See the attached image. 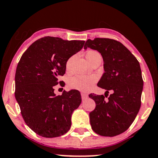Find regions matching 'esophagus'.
<instances>
[{"label": "esophagus", "instance_id": "34e87169", "mask_svg": "<svg viewBox=\"0 0 158 158\" xmlns=\"http://www.w3.org/2000/svg\"><path fill=\"white\" fill-rule=\"evenodd\" d=\"M81 99H82V100H85V99H87V98H88V95H87V94H86V93H81Z\"/></svg>", "mask_w": 158, "mask_h": 158}]
</instances>
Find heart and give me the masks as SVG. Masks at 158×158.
<instances>
[{"label": "heart", "mask_w": 158, "mask_h": 158, "mask_svg": "<svg viewBox=\"0 0 158 158\" xmlns=\"http://www.w3.org/2000/svg\"><path fill=\"white\" fill-rule=\"evenodd\" d=\"M86 58L89 63H92L94 60L97 57H101V55L98 52L95 50H89L86 52ZM72 60V57L68 60L66 63V69L70 70L71 63ZM98 78L95 75H87L81 76L77 75L75 77H71L69 80V87L71 89H78L81 91H87L93 87L95 81H97Z\"/></svg>", "instance_id": "obj_1"}]
</instances>
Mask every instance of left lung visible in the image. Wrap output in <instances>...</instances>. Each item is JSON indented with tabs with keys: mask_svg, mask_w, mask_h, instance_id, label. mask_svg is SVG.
<instances>
[{
	"mask_svg": "<svg viewBox=\"0 0 158 158\" xmlns=\"http://www.w3.org/2000/svg\"><path fill=\"white\" fill-rule=\"evenodd\" d=\"M98 51L105 72L98 86L113 92L107 101L103 95L90 94L95 108L89 113L92 129L102 136L112 137L127 131L141 107L143 81L140 64L123 44L114 39L96 38L85 44Z\"/></svg>",
	"mask_w": 158,
	"mask_h": 158,
	"instance_id": "1",
	"label": "left lung"
}]
</instances>
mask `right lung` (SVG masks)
<instances>
[{
	"mask_svg": "<svg viewBox=\"0 0 158 158\" xmlns=\"http://www.w3.org/2000/svg\"><path fill=\"white\" fill-rule=\"evenodd\" d=\"M85 41H67L47 36L33 42L18 63L15 73V98L27 125L38 135L58 137L71 125V114L81 102L77 89L56 96L54 86L63 85L60 76L66 63L82 49Z\"/></svg>",
	"mask_w": 158,
	"mask_h": 158,
	"instance_id": "obj_1",
	"label": "right lung"
}]
</instances>
